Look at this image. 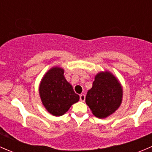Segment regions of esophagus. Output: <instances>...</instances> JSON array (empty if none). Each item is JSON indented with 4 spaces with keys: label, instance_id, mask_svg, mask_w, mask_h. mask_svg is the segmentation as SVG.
I'll use <instances>...</instances> for the list:
<instances>
[{
    "label": "esophagus",
    "instance_id": "34e87169",
    "mask_svg": "<svg viewBox=\"0 0 152 152\" xmlns=\"http://www.w3.org/2000/svg\"><path fill=\"white\" fill-rule=\"evenodd\" d=\"M80 101L81 102H84L85 101V95L81 94L80 95Z\"/></svg>",
    "mask_w": 152,
    "mask_h": 152
}]
</instances>
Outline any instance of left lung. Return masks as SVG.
<instances>
[{
  "label": "left lung",
  "instance_id": "1",
  "mask_svg": "<svg viewBox=\"0 0 152 152\" xmlns=\"http://www.w3.org/2000/svg\"><path fill=\"white\" fill-rule=\"evenodd\" d=\"M123 94V87L118 79L109 70H104L95 76L85 102L96 117L106 118L120 107Z\"/></svg>",
  "mask_w": 152,
  "mask_h": 152
}]
</instances>
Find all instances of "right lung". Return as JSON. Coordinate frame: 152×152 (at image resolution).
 Wrapping results in <instances>:
<instances>
[{
  "instance_id": "obj_1",
  "label": "right lung",
  "mask_w": 152,
  "mask_h": 152,
  "mask_svg": "<svg viewBox=\"0 0 152 152\" xmlns=\"http://www.w3.org/2000/svg\"><path fill=\"white\" fill-rule=\"evenodd\" d=\"M64 71L62 67H52L45 73L39 85L42 105L53 116L63 115L79 100V96L64 76Z\"/></svg>"
}]
</instances>
